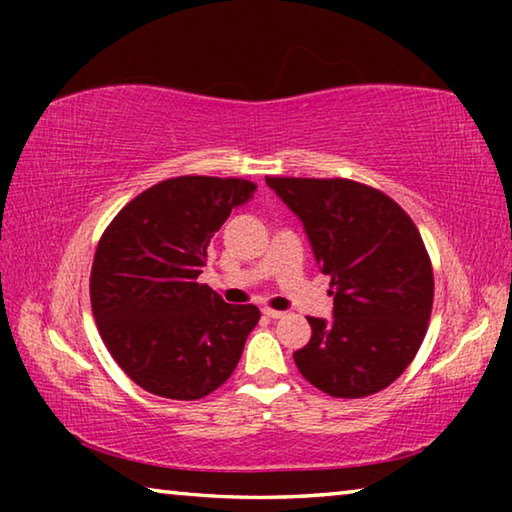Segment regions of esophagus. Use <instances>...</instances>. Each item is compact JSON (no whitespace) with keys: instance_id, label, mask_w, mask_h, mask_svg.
I'll return each instance as SVG.
<instances>
[{"instance_id":"obj_1","label":"esophagus","mask_w":512,"mask_h":512,"mask_svg":"<svg viewBox=\"0 0 512 512\" xmlns=\"http://www.w3.org/2000/svg\"><path fill=\"white\" fill-rule=\"evenodd\" d=\"M264 316H266V318H271V320H277V318H282V316H284V311H277V309H264Z\"/></svg>"}]
</instances>
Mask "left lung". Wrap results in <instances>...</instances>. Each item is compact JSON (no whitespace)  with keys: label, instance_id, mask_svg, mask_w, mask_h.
<instances>
[{"label":"left lung","instance_id":"1","mask_svg":"<svg viewBox=\"0 0 512 512\" xmlns=\"http://www.w3.org/2000/svg\"><path fill=\"white\" fill-rule=\"evenodd\" d=\"M298 216L320 273L332 277V318H307L293 352L309 384L332 397H366L402 375L427 334L433 271L400 205L343 178H266Z\"/></svg>","mask_w":512,"mask_h":512}]
</instances>
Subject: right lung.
I'll list each match as a JSON object with an SVG mask.
<instances>
[{
	"label": "right lung",
	"instance_id": "right-lung-1",
	"mask_svg": "<svg viewBox=\"0 0 512 512\" xmlns=\"http://www.w3.org/2000/svg\"><path fill=\"white\" fill-rule=\"evenodd\" d=\"M255 185L180 176L121 210L94 253L90 300L103 343L137 386L169 400H201L237 368L255 305H228L198 275L207 248Z\"/></svg>",
	"mask_w": 512,
	"mask_h": 512
}]
</instances>
